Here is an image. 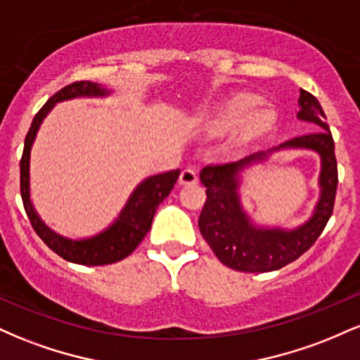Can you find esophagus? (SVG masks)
<instances>
[{"mask_svg":"<svg viewBox=\"0 0 360 360\" xmlns=\"http://www.w3.org/2000/svg\"><path fill=\"white\" fill-rule=\"evenodd\" d=\"M196 181H198V176H196V172L193 171V169H184V171H181V174H179V184L181 186L196 184Z\"/></svg>","mask_w":360,"mask_h":360,"instance_id":"esophagus-1","label":"esophagus"}]
</instances>
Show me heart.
I'll list each match as a JSON object with an SVG mask.
<instances>
[{"mask_svg": "<svg viewBox=\"0 0 360 360\" xmlns=\"http://www.w3.org/2000/svg\"><path fill=\"white\" fill-rule=\"evenodd\" d=\"M257 105V101L250 96H243L230 103L221 113H218L217 117L210 118L208 122L203 125V131L206 137L210 139H223L232 135L233 131L240 139L252 137V135L259 134L264 128L269 125L271 115L269 111H254V106Z\"/></svg>", "mask_w": 360, "mask_h": 360, "instance_id": "b5f03b06", "label": "heart"}]
</instances>
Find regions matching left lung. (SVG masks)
<instances>
[{"label": "left lung", "instance_id": "8db88e82", "mask_svg": "<svg viewBox=\"0 0 360 360\" xmlns=\"http://www.w3.org/2000/svg\"><path fill=\"white\" fill-rule=\"evenodd\" d=\"M298 118L315 123L320 131L300 135L267 152L252 154L238 162L206 166L200 179L206 188V201L198 226L218 260L242 272H271L288 266L303 255L323 232L335 203L338 172L335 143L320 103L308 91L300 93ZM283 148H307L316 151L322 160L319 178L321 198L308 222L296 229L259 227L250 220L240 203V172L255 162H263L272 151Z\"/></svg>", "mask_w": 360, "mask_h": 360}]
</instances>
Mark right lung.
<instances>
[{"instance_id": "right-lung-1", "label": "right lung", "mask_w": 360, "mask_h": 360, "mask_svg": "<svg viewBox=\"0 0 360 360\" xmlns=\"http://www.w3.org/2000/svg\"><path fill=\"white\" fill-rule=\"evenodd\" d=\"M110 93V89L91 81L72 82V84L57 91L35 115L30 130L25 137L23 155L20 160V191H22L25 212H27L28 220H30L37 235L42 238L49 249L60 255L62 259L74 264H82V266H105V264L118 262L137 249L139 243L143 240V237L150 230L157 208L169 196L181 172L179 169H176V171L162 172V174H155L143 179L130 194L117 220L94 237L72 240V238L56 233L45 225L39 213L35 212L30 200V152L35 142L37 131L42 125L44 118L56 106V103L81 96L101 98L108 96Z\"/></svg>"}]
</instances>
